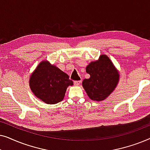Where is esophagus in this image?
<instances>
[{"instance_id":"1","label":"esophagus","mask_w":150,"mask_h":150,"mask_svg":"<svg viewBox=\"0 0 150 150\" xmlns=\"http://www.w3.org/2000/svg\"><path fill=\"white\" fill-rule=\"evenodd\" d=\"M81 81H74V85H79V84L81 83Z\"/></svg>"}]
</instances>
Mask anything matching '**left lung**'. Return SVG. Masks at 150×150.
<instances>
[{
	"mask_svg": "<svg viewBox=\"0 0 150 150\" xmlns=\"http://www.w3.org/2000/svg\"><path fill=\"white\" fill-rule=\"evenodd\" d=\"M86 71L90 78L84 80L83 86L88 96L94 101L105 100L119 81L117 71L106 55H101L99 60L90 63Z\"/></svg>",
	"mask_w": 150,
	"mask_h": 150,
	"instance_id": "left-lung-1",
	"label": "left lung"
}]
</instances>
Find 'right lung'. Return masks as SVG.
I'll list each match as a JSON object with an SVG mask.
<instances>
[{
  "label": "right lung",
  "instance_id": "right-lung-1",
  "mask_svg": "<svg viewBox=\"0 0 150 150\" xmlns=\"http://www.w3.org/2000/svg\"><path fill=\"white\" fill-rule=\"evenodd\" d=\"M69 76L48 61L40 63L30 78V87L38 98L48 104L62 101L68 86L73 85Z\"/></svg>",
  "mask_w": 150,
  "mask_h": 150
}]
</instances>
